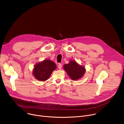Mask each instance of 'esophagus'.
Returning <instances> with one entry per match:
<instances>
[{"label": "esophagus", "instance_id": "34e87169", "mask_svg": "<svg viewBox=\"0 0 124 124\" xmlns=\"http://www.w3.org/2000/svg\"><path fill=\"white\" fill-rule=\"evenodd\" d=\"M62 67V64L61 63H59V65H58V68L59 69H61Z\"/></svg>", "mask_w": 124, "mask_h": 124}]
</instances>
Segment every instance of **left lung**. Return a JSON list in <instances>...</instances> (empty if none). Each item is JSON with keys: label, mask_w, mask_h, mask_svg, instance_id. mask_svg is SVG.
I'll use <instances>...</instances> for the list:
<instances>
[{"label": "left lung", "mask_w": 124, "mask_h": 124, "mask_svg": "<svg viewBox=\"0 0 124 124\" xmlns=\"http://www.w3.org/2000/svg\"><path fill=\"white\" fill-rule=\"evenodd\" d=\"M63 68L70 78L74 81L81 78L85 72L84 66L79 65L74 61H71L68 64H65Z\"/></svg>", "instance_id": "8db88e82"}]
</instances>
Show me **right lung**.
Returning a JSON list of instances; mask_svg holds the SVG:
<instances>
[{
	"mask_svg": "<svg viewBox=\"0 0 124 124\" xmlns=\"http://www.w3.org/2000/svg\"><path fill=\"white\" fill-rule=\"evenodd\" d=\"M57 68L56 64L52 61L46 60L37 63L33 71L35 78L40 81H45L50 76L52 72Z\"/></svg>",
	"mask_w": 124,
	"mask_h": 124,
	"instance_id": "obj_1",
	"label": "right lung"
}]
</instances>
